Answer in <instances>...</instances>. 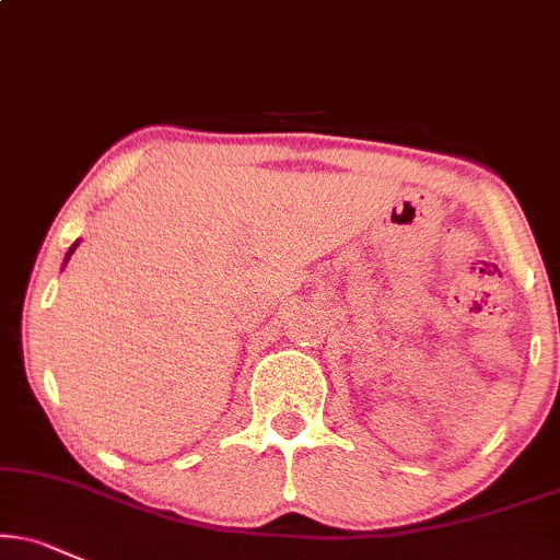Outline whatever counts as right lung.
I'll return each instance as SVG.
<instances>
[{"mask_svg":"<svg viewBox=\"0 0 560 560\" xmlns=\"http://www.w3.org/2000/svg\"><path fill=\"white\" fill-rule=\"evenodd\" d=\"M74 248H78V244H74L72 248H69V252H67V259H69V254H72V252H74Z\"/></svg>","mask_w":560,"mask_h":560,"instance_id":"1","label":"right lung"}]
</instances>
